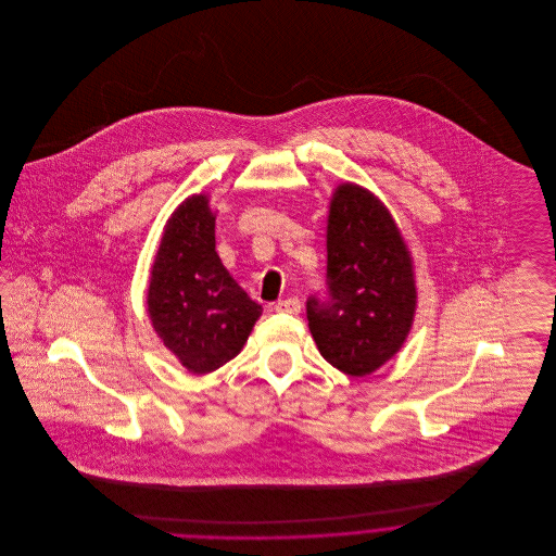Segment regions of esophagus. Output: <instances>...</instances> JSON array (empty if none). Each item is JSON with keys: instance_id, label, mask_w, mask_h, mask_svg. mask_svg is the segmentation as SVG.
Listing matches in <instances>:
<instances>
[{"instance_id": "34e87169", "label": "esophagus", "mask_w": 556, "mask_h": 556, "mask_svg": "<svg viewBox=\"0 0 556 556\" xmlns=\"http://www.w3.org/2000/svg\"><path fill=\"white\" fill-rule=\"evenodd\" d=\"M300 308H302V302L298 298H287V300H280L274 304V311L282 313V315H298Z\"/></svg>"}]
</instances>
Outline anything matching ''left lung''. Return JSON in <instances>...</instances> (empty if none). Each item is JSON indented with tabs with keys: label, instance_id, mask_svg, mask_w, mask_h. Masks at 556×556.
<instances>
[{
	"label": "left lung",
	"instance_id": "left-lung-1",
	"mask_svg": "<svg viewBox=\"0 0 556 556\" xmlns=\"http://www.w3.org/2000/svg\"><path fill=\"white\" fill-rule=\"evenodd\" d=\"M327 291L306 317L320 355L366 377L402 346L415 315V280L390 212L368 190L338 186L327 225Z\"/></svg>",
	"mask_w": 556,
	"mask_h": 556
}]
</instances>
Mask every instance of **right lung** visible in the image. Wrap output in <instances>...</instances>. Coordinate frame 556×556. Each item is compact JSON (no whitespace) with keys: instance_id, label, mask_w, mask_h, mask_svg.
Masks as SVG:
<instances>
[{"instance_id":"obj_1","label":"right lung","mask_w":556,"mask_h":556,"mask_svg":"<svg viewBox=\"0 0 556 556\" xmlns=\"http://www.w3.org/2000/svg\"><path fill=\"white\" fill-rule=\"evenodd\" d=\"M214 229L207 197L186 199L166 223L148 291L160 340L194 375L233 359L261 317V306L225 269Z\"/></svg>"}]
</instances>
